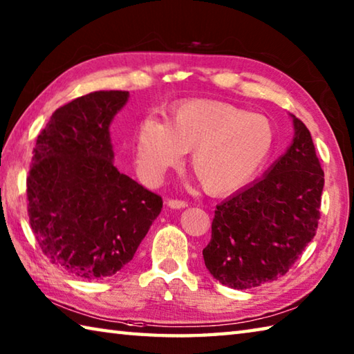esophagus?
Masks as SVG:
<instances>
[{"label":"esophagus","instance_id":"esophagus-1","mask_svg":"<svg viewBox=\"0 0 354 354\" xmlns=\"http://www.w3.org/2000/svg\"><path fill=\"white\" fill-rule=\"evenodd\" d=\"M168 206H169V208H174V209H182V208H186V206H188V202H185V200H180V198H169Z\"/></svg>","mask_w":354,"mask_h":354}]
</instances>
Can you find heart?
I'll return each mask as SVG.
<instances>
[{
    "label": "heart",
    "instance_id": "heart-1",
    "mask_svg": "<svg viewBox=\"0 0 354 354\" xmlns=\"http://www.w3.org/2000/svg\"><path fill=\"white\" fill-rule=\"evenodd\" d=\"M274 137V124L263 114L220 100H189L172 109L166 123L143 120L136 148L140 168L149 177L162 176L191 151L189 166L202 188L222 196L256 176Z\"/></svg>",
    "mask_w": 354,
    "mask_h": 354
}]
</instances>
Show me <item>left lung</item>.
<instances>
[{
    "mask_svg": "<svg viewBox=\"0 0 354 354\" xmlns=\"http://www.w3.org/2000/svg\"><path fill=\"white\" fill-rule=\"evenodd\" d=\"M295 120V138L257 182L217 205L206 268L220 283L252 288L285 276L316 236L324 171L311 134Z\"/></svg>",
    "mask_w": 354,
    "mask_h": 354,
    "instance_id": "8db88e82",
    "label": "left lung"
}]
</instances>
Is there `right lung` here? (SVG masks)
<instances>
[{
    "label": "right lung",
    "instance_id": "obj_1",
    "mask_svg": "<svg viewBox=\"0 0 354 354\" xmlns=\"http://www.w3.org/2000/svg\"><path fill=\"white\" fill-rule=\"evenodd\" d=\"M128 91H98L53 112L28 180L30 228L50 263L86 281L114 276L134 257L163 200L114 166L109 124Z\"/></svg>",
    "mask_w": 354,
    "mask_h": 354
}]
</instances>
